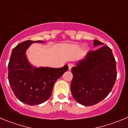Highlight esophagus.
I'll use <instances>...</instances> for the list:
<instances>
[{
	"mask_svg": "<svg viewBox=\"0 0 128 128\" xmlns=\"http://www.w3.org/2000/svg\"><path fill=\"white\" fill-rule=\"evenodd\" d=\"M74 64H72V63H70V64H68V69L69 70H71L72 68L74 67Z\"/></svg>",
	"mask_w": 128,
	"mask_h": 128,
	"instance_id": "esophagus-1",
	"label": "esophagus"
}]
</instances>
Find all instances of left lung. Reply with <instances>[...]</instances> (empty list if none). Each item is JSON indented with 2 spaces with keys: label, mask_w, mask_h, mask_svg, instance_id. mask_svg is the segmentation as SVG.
<instances>
[{
  "label": "left lung",
  "mask_w": 128,
  "mask_h": 128,
  "mask_svg": "<svg viewBox=\"0 0 128 128\" xmlns=\"http://www.w3.org/2000/svg\"><path fill=\"white\" fill-rule=\"evenodd\" d=\"M103 44L94 41V46ZM72 73L70 89L76 102L86 106L97 104L109 95L116 80V62L111 49L103 46L90 51L72 68Z\"/></svg>",
  "instance_id": "obj_1"
}]
</instances>
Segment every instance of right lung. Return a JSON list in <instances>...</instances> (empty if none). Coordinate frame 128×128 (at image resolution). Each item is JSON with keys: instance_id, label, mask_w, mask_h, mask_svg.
I'll use <instances>...</instances> for the list:
<instances>
[{"instance_id": "add662e5", "label": "right lung", "mask_w": 128, "mask_h": 128, "mask_svg": "<svg viewBox=\"0 0 128 128\" xmlns=\"http://www.w3.org/2000/svg\"><path fill=\"white\" fill-rule=\"evenodd\" d=\"M28 40L13 48L8 64V82L17 98L28 105L42 104L50 97L54 83L68 70V65L60 68H36L29 63L26 51L32 42Z\"/></svg>"}]
</instances>
